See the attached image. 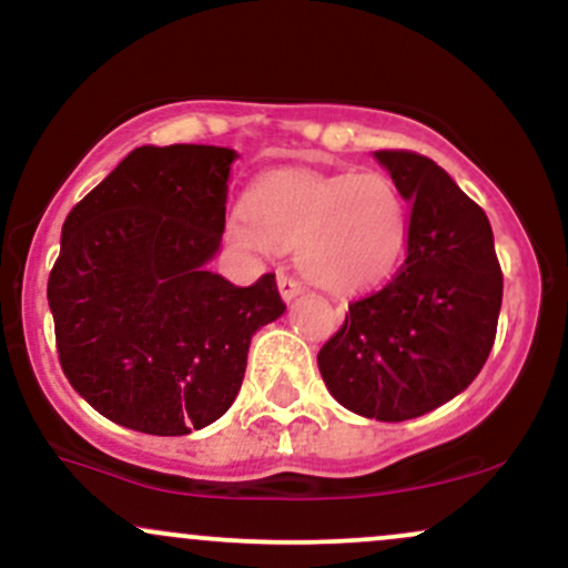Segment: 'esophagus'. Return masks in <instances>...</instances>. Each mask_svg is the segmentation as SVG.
I'll list each match as a JSON object with an SVG mask.
<instances>
[{
  "label": "esophagus",
  "mask_w": 568,
  "mask_h": 568,
  "mask_svg": "<svg viewBox=\"0 0 568 568\" xmlns=\"http://www.w3.org/2000/svg\"><path fill=\"white\" fill-rule=\"evenodd\" d=\"M277 288H280V296H283V302H291V298H296L298 293H302V283H298L296 277H288V275H280L277 277Z\"/></svg>",
  "instance_id": "esophagus-1"
}]
</instances>
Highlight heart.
<instances>
[{"instance_id":"1","label":"heart","mask_w":568,"mask_h":568,"mask_svg":"<svg viewBox=\"0 0 568 568\" xmlns=\"http://www.w3.org/2000/svg\"><path fill=\"white\" fill-rule=\"evenodd\" d=\"M232 211L226 232L245 251H298V270L331 293H357L393 275L406 253L410 213L384 173L272 171Z\"/></svg>"}]
</instances>
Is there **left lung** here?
<instances>
[{
    "label": "left lung",
    "mask_w": 568,
    "mask_h": 568,
    "mask_svg": "<svg viewBox=\"0 0 568 568\" xmlns=\"http://www.w3.org/2000/svg\"><path fill=\"white\" fill-rule=\"evenodd\" d=\"M410 205L395 277L349 304L317 352L325 387L355 414L406 422L470 387L497 336L501 270L484 207L429 158L382 149Z\"/></svg>",
    "instance_id": "left-lung-1"
}]
</instances>
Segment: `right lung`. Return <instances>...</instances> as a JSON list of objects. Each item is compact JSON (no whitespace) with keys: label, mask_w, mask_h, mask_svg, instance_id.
Returning a JSON list of instances; mask_svg holds the SVG:
<instances>
[{"label":"right lung","mask_w":568,"mask_h":568,"mask_svg":"<svg viewBox=\"0 0 568 568\" xmlns=\"http://www.w3.org/2000/svg\"><path fill=\"white\" fill-rule=\"evenodd\" d=\"M224 146H141L63 221L48 280L55 347L98 414L186 435L226 414L251 336L285 312L275 275L237 288L207 262L226 224Z\"/></svg>","instance_id":"add662e5"}]
</instances>
